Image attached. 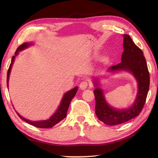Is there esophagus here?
<instances>
[{
    "instance_id": "34e87169",
    "label": "esophagus",
    "mask_w": 158,
    "mask_h": 158,
    "mask_svg": "<svg viewBox=\"0 0 158 158\" xmlns=\"http://www.w3.org/2000/svg\"><path fill=\"white\" fill-rule=\"evenodd\" d=\"M88 82L86 81H82L79 85V88L82 90H85L88 87Z\"/></svg>"
}]
</instances>
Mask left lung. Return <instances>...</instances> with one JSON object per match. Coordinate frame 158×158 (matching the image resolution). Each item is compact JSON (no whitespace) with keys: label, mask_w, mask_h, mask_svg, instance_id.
Returning <instances> with one entry per match:
<instances>
[{"label":"left lung","mask_w":158,"mask_h":158,"mask_svg":"<svg viewBox=\"0 0 158 158\" xmlns=\"http://www.w3.org/2000/svg\"><path fill=\"white\" fill-rule=\"evenodd\" d=\"M123 52L122 61L107 69L110 73L126 71L133 75L138 84V92L135 102L126 109H117L108 104L101 89L98 77L94 78L95 87V113L98 118L106 125L115 126L133 118L142 111L150 85L147 64L142 50L138 47L128 35H123Z\"/></svg>","instance_id":"left-lung-1"}]
</instances>
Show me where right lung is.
<instances>
[{"instance_id": "1", "label": "right lung", "mask_w": 158, "mask_h": 158, "mask_svg": "<svg viewBox=\"0 0 158 158\" xmlns=\"http://www.w3.org/2000/svg\"><path fill=\"white\" fill-rule=\"evenodd\" d=\"M32 45V43L25 42L22 45H21L20 47H19L17 50L16 51V52L15 53V55L13 56L12 57L11 63L10 64V66L9 67V69H8L7 73V88H8V86H9V78H10L11 70L12 66L14 63L16 56L19 54V52L20 51H23V50H24L25 48H28L29 46H31ZM77 89H78V87L76 86L74 88L68 91L67 92H66L64 94V95L61 99V101L59 107H58V108L55 111V113L48 120H40V121H32V120H29L28 119L23 118L19 113L16 112V113H17L19 117L22 120H24L25 122H26L27 123L31 124V125H32L33 126H35V127H39V128H45V129L52 127L53 126H54L56 125V124L59 123L60 121L63 120L66 117V113H67L70 101H72V99L73 98V97L76 95V94L77 92Z\"/></svg>"}]
</instances>
